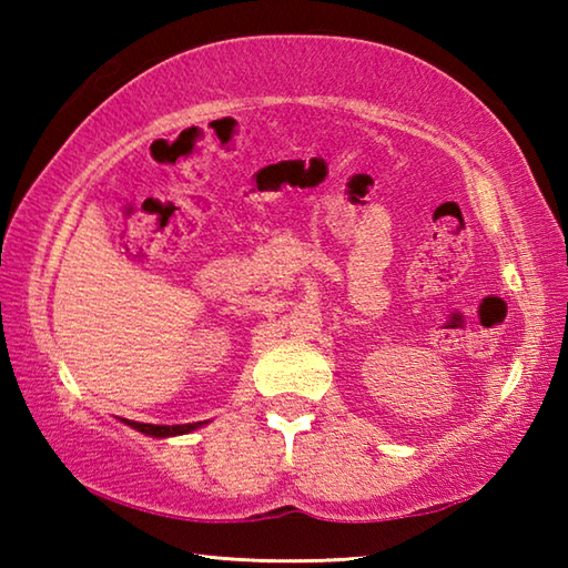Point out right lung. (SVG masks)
Instances as JSON below:
<instances>
[{"label":"right lung","mask_w":568,"mask_h":568,"mask_svg":"<svg viewBox=\"0 0 568 568\" xmlns=\"http://www.w3.org/2000/svg\"><path fill=\"white\" fill-rule=\"evenodd\" d=\"M128 426L138 428L140 434H148V436H155V438H165V436H180V434H190V430H195L203 426V420L200 423H187V426H152V423H138V420H128L122 418Z\"/></svg>","instance_id":"add662e5"}]
</instances>
